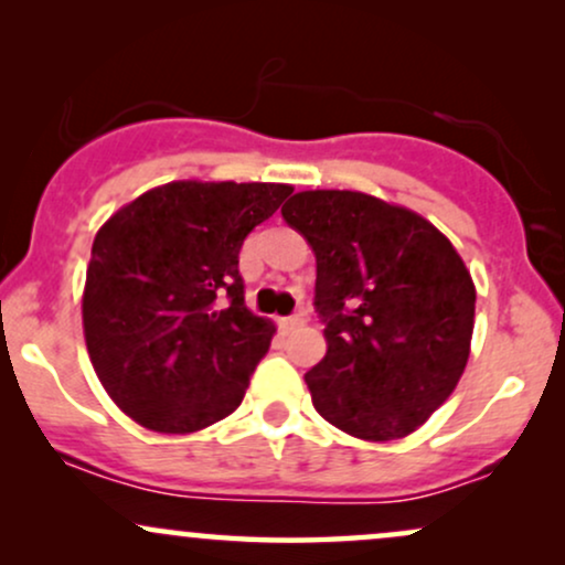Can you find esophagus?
I'll list each match as a JSON object with an SVG mask.
<instances>
[{"label": "esophagus", "mask_w": 565, "mask_h": 565, "mask_svg": "<svg viewBox=\"0 0 565 565\" xmlns=\"http://www.w3.org/2000/svg\"><path fill=\"white\" fill-rule=\"evenodd\" d=\"M305 323V319L300 313L297 316H287V319H278V327L284 329V332H291V329H297V327H302Z\"/></svg>", "instance_id": "esophagus-1"}]
</instances>
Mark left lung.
<instances>
[{
    "mask_svg": "<svg viewBox=\"0 0 565 565\" xmlns=\"http://www.w3.org/2000/svg\"><path fill=\"white\" fill-rule=\"evenodd\" d=\"M281 215L316 255V412L355 438L408 436L468 364L476 287L462 257L417 212L369 193L302 191Z\"/></svg>",
    "mask_w": 565,
    "mask_h": 565,
    "instance_id": "left-lung-1",
    "label": "left lung"
}]
</instances>
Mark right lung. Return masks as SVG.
Instances as JSON below:
<instances>
[{"instance_id":"1","label":"right lung","mask_w":565,"mask_h":565,"mask_svg":"<svg viewBox=\"0 0 565 565\" xmlns=\"http://www.w3.org/2000/svg\"><path fill=\"white\" fill-rule=\"evenodd\" d=\"M291 193L180 180L97 231L82 321L97 380L135 423L196 433L242 404L276 327L244 305L238 252Z\"/></svg>"}]
</instances>
